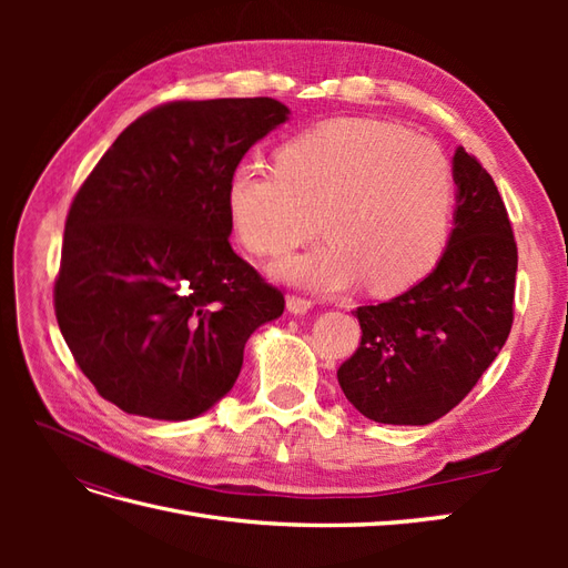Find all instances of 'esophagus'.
<instances>
[{
	"label": "esophagus",
	"instance_id": "esophagus-1",
	"mask_svg": "<svg viewBox=\"0 0 568 568\" xmlns=\"http://www.w3.org/2000/svg\"><path fill=\"white\" fill-rule=\"evenodd\" d=\"M286 311L291 315H307L313 311V301L301 298V296H288L286 298Z\"/></svg>",
	"mask_w": 568,
	"mask_h": 568
}]
</instances>
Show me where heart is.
I'll return each mask as SVG.
<instances>
[{
    "label": "heart",
    "instance_id": "obj_1",
    "mask_svg": "<svg viewBox=\"0 0 568 568\" xmlns=\"http://www.w3.org/2000/svg\"><path fill=\"white\" fill-rule=\"evenodd\" d=\"M234 236L255 255H282L320 230L317 248L272 267L317 294L367 282L400 294L434 272L448 246L455 173L443 149L372 118H334L298 132L277 168L242 163L225 189Z\"/></svg>",
    "mask_w": 568,
    "mask_h": 568
}]
</instances>
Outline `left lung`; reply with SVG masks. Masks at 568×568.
I'll use <instances>...</instances> for the list:
<instances>
[{
	"label": "left lung",
	"mask_w": 568,
	"mask_h": 568,
	"mask_svg": "<svg viewBox=\"0 0 568 568\" xmlns=\"http://www.w3.org/2000/svg\"><path fill=\"white\" fill-rule=\"evenodd\" d=\"M455 227L436 270L405 294L363 305L359 348L336 372L372 422L424 426L462 403L503 351L514 320L517 244L500 192L462 146Z\"/></svg>",
	"instance_id": "obj_1"
}]
</instances>
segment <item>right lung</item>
<instances>
[{"mask_svg": "<svg viewBox=\"0 0 568 568\" xmlns=\"http://www.w3.org/2000/svg\"><path fill=\"white\" fill-rule=\"evenodd\" d=\"M277 99L173 101L136 118L84 180L54 286L78 367L128 415L186 422L232 390L251 334L284 313L230 246L232 170L288 120Z\"/></svg>", "mask_w": 568, "mask_h": 568, "instance_id": "right-lung-1", "label": "right lung"}]
</instances>
